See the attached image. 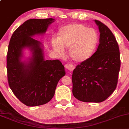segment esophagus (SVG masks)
I'll return each mask as SVG.
<instances>
[{
    "mask_svg": "<svg viewBox=\"0 0 129 129\" xmlns=\"http://www.w3.org/2000/svg\"><path fill=\"white\" fill-rule=\"evenodd\" d=\"M65 67L67 69V70H70V71H72L74 69V66L72 64V63H66L65 65Z\"/></svg>",
    "mask_w": 129,
    "mask_h": 129,
    "instance_id": "1",
    "label": "esophagus"
}]
</instances>
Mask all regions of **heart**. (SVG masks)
Returning a JSON list of instances; mask_svg holds the SVG:
<instances>
[{
    "label": "heart",
    "mask_w": 129,
    "mask_h": 129,
    "mask_svg": "<svg viewBox=\"0 0 129 129\" xmlns=\"http://www.w3.org/2000/svg\"><path fill=\"white\" fill-rule=\"evenodd\" d=\"M98 42L95 31L79 23L63 26L59 31L57 40L52 39V47L59 55L63 54V48H69V55L73 60L82 62L92 55Z\"/></svg>",
    "instance_id": "1"
}]
</instances>
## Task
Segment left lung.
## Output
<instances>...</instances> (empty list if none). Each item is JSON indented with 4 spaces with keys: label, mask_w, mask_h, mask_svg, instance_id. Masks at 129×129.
<instances>
[{
    "label": "left lung",
    "mask_w": 129,
    "mask_h": 129,
    "mask_svg": "<svg viewBox=\"0 0 129 129\" xmlns=\"http://www.w3.org/2000/svg\"><path fill=\"white\" fill-rule=\"evenodd\" d=\"M94 21L100 32L96 51L77 65L72 74L73 95L83 102L106 100L116 88L120 70V52L116 38L106 25Z\"/></svg>",
    "instance_id": "left-lung-1"
}]
</instances>
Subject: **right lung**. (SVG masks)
<instances>
[{
	"mask_svg": "<svg viewBox=\"0 0 129 129\" xmlns=\"http://www.w3.org/2000/svg\"><path fill=\"white\" fill-rule=\"evenodd\" d=\"M54 20L29 19L10 38L7 55L8 83L13 94L27 106L43 105L51 101L59 80L66 74L60 60H44L41 44L31 38L45 33ZM25 47H29L33 52L28 64L21 61Z\"/></svg>",
	"mask_w": 129,
	"mask_h": 129,
	"instance_id": "add662e5",
	"label": "right lung"
}]
</instances>
